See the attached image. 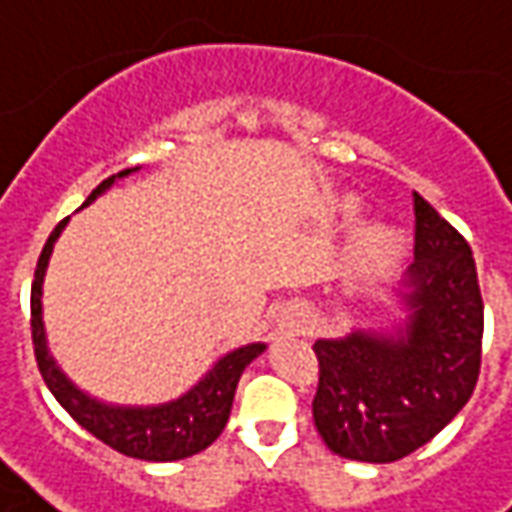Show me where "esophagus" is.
Wrapping results in <instances>:
<instances>
[{"mask_svg": "<svg viewBox=\"0 0 512 512\" xmlns=\"http://www.w3.org/2000/svg\"><path fill=\"white\" fill-rule=\"evenodd\" d=\"M282 327H288L291 332H302L305 330V313H299V310L293 307L291 313L282 318Z\"/></svg>", "mask_w": 512, "mask_h": 512, "instance_id": "obj_1", "label": "esophagus"}]
</instances>
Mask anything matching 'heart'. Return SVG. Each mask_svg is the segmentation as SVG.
<instances>
[{"instance_id": "heart-1", "label": "heart", "mask_w": 512, "mask_h": 512, "mask_svg": "<svg viewBox=\"0 0 512 512\" xmlns=\"http://www.w3.org/2000/svg\"><path fill=\"white\" fill-rule=\"evenodd\" d=\"M349 210L355 213V205H349ZM405 249V235L396 227L380 224V227H371L368 232L360 235V241L355 244L352 252V266L357 274H377L382 268H388L402 255Z\"/></svg>"}]
</instances>
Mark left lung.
<instances>
[{
    "instance_id": "8db88e82",
    "label": "left lung",
    "mask_w": 512,
    "mask_h": 512,
    "mask_svg": "<svg viewBox=\"0 0 512 512\" xmlns=\"http://www.w3.org/2000/svg\"><path fill=\"white\" fill-rule=\"evenodd\" d=\"M416 260L405 324L318 338L313 421L335 455L393 463L432 441L463 410L482 360V296L466 238L413 194Z\"/></svg>"
}]
</instances>
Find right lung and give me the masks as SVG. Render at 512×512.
Wrapping results in <instances>:
<instances>
[{"instance_id":"1","label":"right lung","mask_w":512,"mask_h":512,"mask_svg":"<svg viewBox=\"0 0 512 512\" xmlns=\"http://www.w3.org/2000/svg\"><path fill=\"white\" fill-rule=\"evenodd\" d=\"M135 169H124L113 177H107L102 185H96V191L88 196V202H94L96 196L105 194L107 188L121 177H127ZM85 202V205H88ZM63 219L57 224L49 241L44 244V252L38 257L35 266V280H32V346H35V360L38 371L44 377L46 388L52 391L60 407L69 413L82 430H88L94 438L107 443L110 449H116L121 455L149 460V463H169V460H182L196 452L207 449L216 441L221 430L227 427L230 418L235 388L244 374V368L263 355L266 343H246L241 349H232L227 355L213 363L202 380L196 382L188 393H182L180 399H171L166 405L152 407H124V405H105L94 396L80 391L74 382L63 374V368L57 366L55 357L49 355L44 330V274L49 266L52 246L60 238V232L66 227Z\"/></svg>"}]
</instances>
